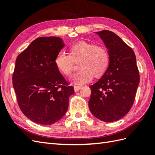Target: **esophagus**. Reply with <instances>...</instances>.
I'll list each match as a JSON object with an SVG mask.
<instances>
[{
  "instance_id": "esophagus-1",
  "label": "esophagus",
  "mask_w": 155,
  "mask_h": 155,
  "mask_svg": "<svg viewBox=\"0 0 155 155\" xmlns=\"http://www.w3.org/2000/svg\"><path fill=\"white\" fill-rule=\"evenodd\" d=\"M81 88H82V86H74V89L75 92H78V91Z\"/></svg>"
}]
</instances>
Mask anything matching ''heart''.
I'll return each instance as SVG.
<instances>
[{"label": "heart", "mask_w": 155, "mask_h": 155, "mask_svg": "<svg viewBox=\"0 0 155 155\" xmlns=\"http://www.w3.org/2000/svg\"><path fill=\"white\" fill-rule=\"evenodd\" d=\"M69 55L59 53L55 59V64L65 76H71L74 63H78L81 69L71 77L74 84H83L90 82L94 76L100 78L107 71L110 63L108 50L96 43L80 41L74 44L69 49Z\"/></svg>", "instance_id": "obj_1"}]
</instances>
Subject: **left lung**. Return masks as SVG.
Listing matches in <instances>:
<instances>
[{
    "label": "left lung",
    "instance_id": "left-lung-1",
    "mask_svg": "<svg viewBox=\"0 0 155 155\" xmlns=\"http://www.w3.org/2000/svg\"><path fill=\"white\" fill-rule=\"evenodd\" d=\"M110 55L107 71L91 85L90 112L100 120L110 122L124 117L132 108L140 83L136 58L132 48L109 30L96 32Z\"/></svg>",
    "mask_w": 155,
    "mask_h": 155
}]
</instances>
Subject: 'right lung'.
<instances>
[{"mask_svg": "<svg viewBox=\"0 0 155 155\" xmlns=\"http://www.w3.org/2000/svg\"><path fill=\"white\" fill-rule=\"evenodd\" d=\"M63 46L59 37H39L15 61L12 82L18 104L24 115L37 124L50 125L60 120L74 93L55 64Z\"/></svg>", "mask_w": 155, "mask_h": 155, "instance_id": "1", "label": "right lung"}]
</instances>
